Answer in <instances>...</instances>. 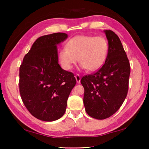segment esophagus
I'll return each instance as SVG.
<instances>
[{"label": "esophagus", "instance_id": "1", "mask_svg": "<svg viewBox=\"0 0 149 149\" xmlns=\"http://www.w3.org/2000/svg\"><path fill=\"white\" fill-rule=\"evenodd\" d=\"M75 79H76L77 83H78V84H79L80 81H81V77H80V75L79 74H77L75 76Z\"/></svg>", "mask_w": 149, "mask_h": 149}]
</instances>
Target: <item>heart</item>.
I'll return each instance as SVG.
<instances>
[{"instance_id": "1", "label": "heart", "mask_w": 149, "mask_h": 149, "mask_svg": "<svg viewBox=\"0 0 149 149\" xmlns=\"http://www.w3.org/2000/svg\"><path fill=\"white\" fill-rule=\"evenodd\" d=\"M65 47L58 52V60L65 70H71L78 59L81 69L97 71L104 64L109 52L108 41L103 37L77 35L70 39Z\"/></svg>"}]
</instances>
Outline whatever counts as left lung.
Segmentation results:
<instances>
[{"instance_id":"8db88e82","label":"left lung","mask_w":149,"mask_h":149,"mask_svg":"<svg viewBox=\"0 0 149 149\" xmlns=\"http://www.w3.org/2000/svg\"><path fill=\"white\" fill-rule=\"evenodd\" d=\"M104 32L109 45L107 59L97 72L81 79L85 111L97 120L110 117L120 108L127 94L130 75L129 60L120 38L111 30Z\"/></svg>"}]
</instances>
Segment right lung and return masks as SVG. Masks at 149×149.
Here are the masks:
<instances>
[{
    "instance_id": "right-lung-1",
    "label": "right lung",
    "mask_w": 149,
    "mask_h": 149,
    "mask_svg": "<svg viewBox=\"0 0 149 149\" xmlns=\"http://www.w3.org/2000/svg\"><path fill=\"white\" fill-rule=\"evenodd\" d=\"M67 38L64 33L39 37L19 67L22 101L34 117L45 122L58 120L64 114L76 84L74 75L63 70L58 60L57 45Z\"/></svg>"
}]
</instances>
